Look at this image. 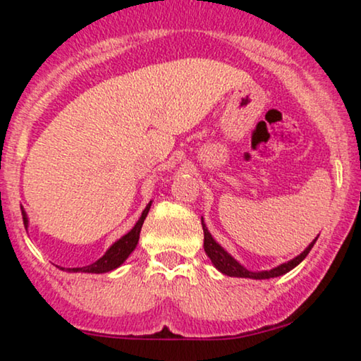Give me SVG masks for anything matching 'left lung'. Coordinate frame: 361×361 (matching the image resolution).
<instances>
[{"label":"left lung","mask_w":361,"mask_h":361,"mask_svg":"<svg viewBox=\"0 0 361 361\" xmlns=\"http://www.w3.org/2000/svg\"><path fill=\"white\" fill-rule=\"evenodd\" d=\"M202 228H204V248L205 253L209 258L212 259V263L215 264V268L221 271V273L226 276H235V278H250V279H269V278H278V276H283L286 273H289L290 269L295 268L300 261H302L305 256L309 255V251L312 250V246L317 238H315L312 243H310L307 248H305L302 253L299 256H295L294 259L288 261V263L279 264L278 268H273L269 271H259V273H253V271H248L246 268H243L238 261L226 253V251L221 248V246L216 243V241L212 238V235L207 230V226L204 224V219H202Z\"/></svg>","instance_id":"left-lung-1"}]
</instances>
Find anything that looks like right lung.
Returning <instances> with one entry per match:
<instances>
[{
  "label": "right lung",
  "mask_w": 361,
  "mask_h": 361,
  "mask_svg": "<svg viewBox=\"0 0 361 361\" xmlns=\"http://www.w3.org/2000/svg\"><path fill=\"white\" fill-rule=\"evenodd\" d=\"M149 209H151V202L146 205V209L142 210L140 220L136 221V225L133 226V230L128 231L125 236H121V238L118 240L115 245H111L110 250H108L100 259L95 261V263L88 264V266H83V268H67V271H72V273H95V274H100V273H108V271L118 268V266H120L123 261H125L128 256L133 253V250L136 248L137 240H140L142 224H145ZM23 221H24V226H27V216H26V214H24V212H23Z\"/></svg>",
  "instance_id": "obj_1"
}]
</instances>
